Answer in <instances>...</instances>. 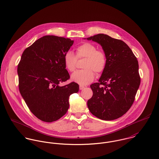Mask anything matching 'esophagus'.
<instances>
[{"mask_svg":"<svg viewBox=\"0 0 159 159\" xmlns=\"http://www.w3.org/2000/svg\"><path fill=\"white\" fill-rule=\"evenodd\" d=\"M84 88H85V87L83 86H80V90H83Z\"/></svg>","mask_w":159,"mask_h":159,"instance_id":"1","label":"esophagus"}]
</instances>
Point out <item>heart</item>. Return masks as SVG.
Segmentation results:
<instances>
[{
    "instance_id": "1",
    "label": "heart",
    "mask_w": 159,
    "mask_h": 159,
    "mask_svg": "<svg viewBox=\"0 0 159 159\" xmlns=\"http://www.w3.org/2000/svg\"><path fill=\"white\" fill-rule=\"evenodd\" d=\"M86 58L83 70L73 73L71 79L80 85H86L93 81L95 74L101 75L105 70L107 59L104 52L97 50V47L90 43H84L76 49V55L71 51H67L64 56V62L69 71H73L76 67L77 60Z\"/></svg>"
}]
</instances>
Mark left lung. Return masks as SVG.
<instances>
[{"label":"left lung","mask_w":159,"mask_h":159,"mask_svg":"<svg viewBox=\"0 0 159 159\" xmlns=\"http://www.w3.org/2000/svg\"><path fill=\"white\" fill-rule=\"evenodd\" d=\"M102 46L107 64L98 83L91 84L92 98L88 101L91 113L105 120L116 119L133 105L141 78L138 62L124 42L99 34L87 39Z\"/></svg>","instance_id":"8db88e82"}]
</instances>
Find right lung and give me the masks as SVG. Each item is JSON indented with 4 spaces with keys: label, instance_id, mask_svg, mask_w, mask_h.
Listing matches in <instances>:
<instances>
[{
    "label": "right lung",
    "instance_id": "obj_1",
    "mask_svg": "<svg viewBox=\"0 0 159 159\" xmlns=\"http://www.w3.org/2000/svg\"><path fill=\"white\" fill-rule=\"evenodd\" d=\"M74 41L54 35L36 40L23 52L18 66L19 90L30 111L46 122L56 121L69 108L71 94L79 91L78 84H59L70 79L64 56Z\"/></svg>",
    "mask_w": 159,
    "mask_h": 159
}]
</instances>
